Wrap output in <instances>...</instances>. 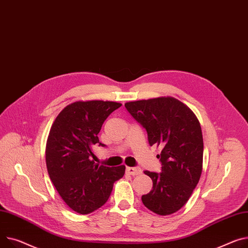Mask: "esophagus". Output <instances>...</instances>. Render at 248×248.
I'll use <instances>...</instances> for the list:
<instances>
[{
    "label": "esophagus",
    "mask_w": 248,
    "mask_h": 248,
    "mask_svg": "<svg viewBox=\"0 0 248 248\" xmlns=\"http://www.w3.org/2000/svg\"><path fill=\"white\" fill-rule=\"evenodd\" d=\"M126 172L130 175H139L141 173V170L140 168H126Z\"/></svg>",
    "instance_id": "obj_1"
}]
</instances>
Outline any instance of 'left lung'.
<instances>
[{
    "instance_id": "left-lung-1",
    "label": "left lung",
    "mask_w": 248,
    "mask_h": 248,
    "mask_svg": "<svg viewBox=\"0 0 248 248\" xmlns=\"http://www.w3.org/2000/svg\"><path fill=\"white\" fill-rule=\"evenodd\" d=\"M124 107L145 128L150 145L161 147L156 155L161 172L144 171L153 180V189L141 196L142 203L158 216L172 214L187 202L202 175L201 124L186 105L172 96L129 102Z\"/></svg>"
}]
</instances>
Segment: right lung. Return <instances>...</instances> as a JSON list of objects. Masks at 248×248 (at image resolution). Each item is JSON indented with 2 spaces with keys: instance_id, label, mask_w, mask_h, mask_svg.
<instances>
[{
  "instance_id": "1",
  "label": "right lung",
  "mask_w": 248,
  "mask_h": 248,
  "mask_svg": "<svg viewBox=\"0 0 248 248\" xmlns=\"http://www.w3.org/2000/svg\"><path fill=\"white\" fill-rule=\"evenodd\" d=\"M122 106L115 102H75L56 118L46 140L47 172L62 201L74 211L91 213L103 206L114 181L125 167H106L94 162L93 147L105 146L97 138L104 122Z\"/></svg>"
}]
</instances>
